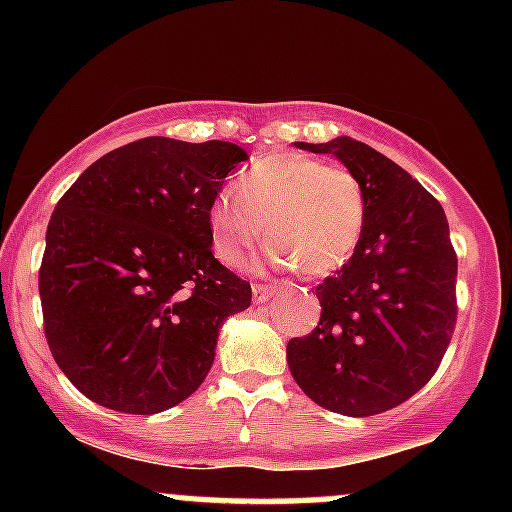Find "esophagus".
<instances>
[{"label": "esophagus", "instance_id": "1", "mask_svg": "<svg viewBox=\"0 0 512 512\" xmlns=\"http://www.w3.org/2000/svg\"><path fill=\"white\" fill-rule=\"evenodd\" d=\"M252 297H255L257 304L270 302V299L275 297V287H272V285H252Z\"/></svg>", "mask_w": 512, "mask_h": 512}]
</instances>
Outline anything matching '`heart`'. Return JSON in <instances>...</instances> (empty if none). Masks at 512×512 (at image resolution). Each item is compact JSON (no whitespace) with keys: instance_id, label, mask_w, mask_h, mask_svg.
I'll return each instance as SVG.
<instances>
[{"instance_id":"1","label":"heart","mask_w":512,"mask_h":512,"mask_svg":"<svg viewBox=\"0 0 512 512\" xmlns=\"http://www.w3.org/2000/svg\"><path fill=\"white\" fill-rule=\"evenodd\" d=\"M208 208L213 252L240 270L262 237L275 265L299 275L324 277L347 265L366 225V190L352 168L275 153L250 165Z\"/></svg>"}]
</instances>
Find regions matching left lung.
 Wrapping results in <instances>:
<instances>
[{
    "label": "left lung",
    "mask_w": 512,
    "mask_h": 512,
    "mask_svg": "<svg viewBox=\"0 0 512 512\" xmlns=\"http://www.w3.org/2000/svg\"><path fill=\"white\" fill-rule=\"evenodd\" d=\"M332 153L366 190L354 255L317 285V327L289 339L299 389L324 409L374 416L431 381L456 327L458 257L441 203L401 165L354 138L297 143Z\"/></svg>",
    "instance_id": "8db88e82"
}]
</instances>
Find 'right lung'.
<instances>
[{
	"instance_id": "add662e5",
	"label": "right lung",
	"mask_w": 512,
	"mask_h": 512,
	"mask_svg": "<svg viewBox=\"0 0 512 512\" xmlns=\"http://www.w3.org/2000/svg\"><path fill=\"white\" fill-rule=\"evenodd\" d=\"M242 160L235 143L151 136L98 158L61 195L39 297L51 356L86 399L148 416L205 381L220 324L252 302L208 230Z\"/></svg>"
}]
</instances>
